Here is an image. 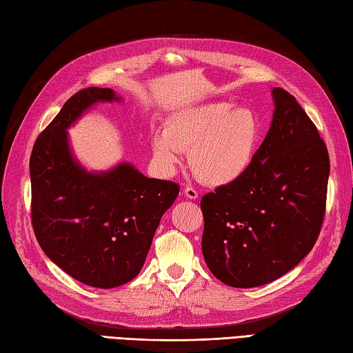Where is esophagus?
Returning <instances> with one entry per match:
<instances>
[{
    "label": "esophagus",
    "instance_id": "esophagus-1",
    "mask_svg": "<svg viewBox=\"0 0 353 353\" xmlns=\"http://www.w3.org/2000/svg\"><path fill=\"white\" fill-rule=\"evenodd\" d=\"M183 196L190 200H196L199 197V192L192 188V186H186L183 190Z\"/></svg>",
    "mask_w": 353,
    "mask_h": 353
}]
</instances>
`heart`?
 <instances>
[{"mask_svg": "<svg viewBox=\"0 0 353 353\" xmlns=\"http://www.w3.org/2000/svg\"><path fill=\"white\" fill-rule=\"evenodd\" d=\"M259 139L261 124L252 109L215 101L170 115L152 147L163 171H174L182 150H188L190 167L201 182L226 186L250 170Z\"/></svg>", "mask_w": 353, "mask_h": 353, "instance_id": "heart-1", "label": "heart"}]
</instances>
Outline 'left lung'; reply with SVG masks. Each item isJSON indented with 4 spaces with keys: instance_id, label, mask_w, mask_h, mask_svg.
Instances as JSON below:
<instances>
[{
    "instance_id": "1",
    "label": "left lung",
    "mask_w": 353,
    "mask_h": 353,
    "mask_svg": "<svg viewBox=\"0 0 353 353\" xmlns=\"http://www.w3.org/2000/svg\"><path fill=\"white\" fill-rule=\"evenodd\" d=\"M274 114L250 170L201 197V252L223 283L261 287L294 268L325 219L329 154L301 104L273 88Z\"/></svg>"
}]
</instances>
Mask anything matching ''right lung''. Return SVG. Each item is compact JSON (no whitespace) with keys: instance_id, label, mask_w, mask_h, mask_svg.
Returning <instances> with one entry per match:
<instances>
[{"instance_id":"obj_1","label":"right lung","mask_w":353,"mask_h":353,"mask_svg":"<svg viewBox=\"0 0 353 353\" xmlns=\"http://www.w3.org/2000/svg\"><path fill=\"white\" fill-rule=\"evenodd\" d=\"M118 100L109 88L81 89L37 137L30 156L37 243L65 273L95 288L138 276L179 194L177 183L148 179L130 163L89 172L74 159L66 129L97 101Z\"/></svg>"}]
</instances>
